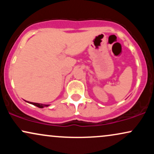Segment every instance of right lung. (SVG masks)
<instances>
[{
	"mask_svg": "<svg viewBox=\"0 0 154 154\" xmlns=\"http://www.w3.org/2000/svg\"><path fill=\"white\" fill-rule=\"evenodd\" d=\"M29 103H31V104H32V105H34V106H36L37 107H38V108H44V107H45V106H48L49 105H46V104H43V103H32V102H29Z\"/></svg>",
	"mask_w": 154,
	"mask_h": 154,
	"instance_id": "add662e5",
	"label": "right lung"
}]
</instances>
